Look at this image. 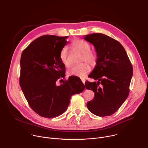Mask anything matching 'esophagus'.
Segmentation results:
<instances>
[{"label":"esophagus","mask_w":148,"mask_h":148,"mask_svg":"<svg viewBox=\"0 0 148 148\" xmlns=\"http://www.w3.org/2000/svg\"><path fill=\"white\" fill-rule=\"evenodd\" d=\"M81 81H82V83H83L84 84H85V81H86L85 79H84V78H81Z\"/></svg>","instance_id":"obj_1"}]
</instances>
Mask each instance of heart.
Instances as JSON below:
<instances>
[{"instance_id": "heart-1", "label": "heart", "mask_w": 148, "mask_h": 148, "mask_svg": "<svg viewBox=\"0 0 148 148\" xmlns=\"http://www.w3.org/2000/svg\"><path fill=\"white\" fill-rule=\"evenodd\" d=\"M73 46L81 53V61H86L91 66L95 65L97 61V55L91 51V46L87 41L83 40L76 39L72 43ZM69 49L65 46L61 50L59 58L61 62L66 67L70 66L69 60ZM90 66L87 63H81L78 65L73 66L67 71L69 75H74L79 77H84L90 71Z\"/></svg>"}]
</instances>
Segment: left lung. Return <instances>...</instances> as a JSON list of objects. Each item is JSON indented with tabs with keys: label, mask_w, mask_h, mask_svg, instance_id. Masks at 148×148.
I'll return each instance as SVG.
<instances>
[{
	"label": "left lung",
	"mask_w": 148,
	"mask_h": 148,
	"mask_svg": "<svg viewBox=\"0 0 148 148\" xmlns=\"http://www.w3.org/2000/svg\"><path fill=\"white\" fill-rule=\"evenodd\" d=\"M86 41L97 51V65L89 77L97 82H85L94 91V98L87 103L88 110L99 116L116 112L127 98L133 68L126 52L117 40L102 33L86 35Z\"/></svg>",
	"instance_id": "left-lung-1"
}]
</instances>
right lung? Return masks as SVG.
Masks as SVG:
<instances>
[{
	"mask_svg": "<svg viewBox=\"0 0 148 148\" xmlns=\"http://www.w3.org/2000/svg\"><path fill=\"white\" fill-rule=\"evenodd\" d=\"M67 37L42 36L32 41L21 56L20 86L30 108L42 117L53 118L62 114L71 96L85 88L81 80L75 77L56 85V81L66 75V67L59 55Z\"/></svg>",
	"mask_w": 148,
	"mask_h": 148,
	"instance_id": "right-lung-1",
	"label": "right lung"
}]
</instances>
